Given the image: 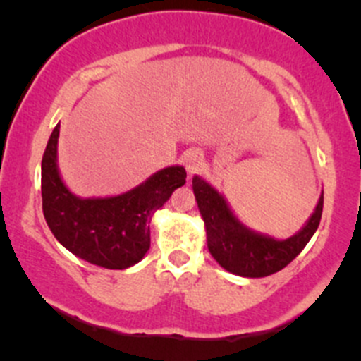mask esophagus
<instances>
[{
  "label": "esophagus",
  "instance_id": "obj_1",
  "mask_svg": "<svg viewBox=\"0 0 361 361\" xmlns=\"http://www.w3.org/2000/svg\"><path fill=\"white\" fill-rule=\"evenodd\" d=\"M204 160H202V155L199 154V152H188L187 155H185V167H187L188 174H195L201 171Z\"/></svg>",
  "mask_w": 361,
  "mask_h": 361
}]
</instances>
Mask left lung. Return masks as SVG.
<instances>
[{"label":"left lung","instance_id":"1","mask_svg":"<svg viewBox=\"0 0 361 361\" xmlns=\"http://www.w3.org/2000/svg\"><path fill=\"white\" fill-rule=\"evenodd\" d=\"M195 201L206 224L207 248L228 272L245 278H265L290 264L318 228L323 213V195L305 227L286 241L255 234L228 209L225 199L202 178L192 180Z\"/></svg>","mask_w":361,"mask_h":361}]
</instances>
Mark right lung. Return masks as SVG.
<instances>
[{
    "label": "right lung",
    "instance_id": "1",
    "mask_svg": "<svg viewBox=\"0 0 361 361\" xmlns=\"http://www.w3.org/2000/svg\"><path fill=\"white\" fill-rule=\"evenodd\" d=\"M59 127L52 130L42 160L43 214L57 241L76 257L104 269H127L150 248V218L185 185V167L159 171L127 194L78 199L64 187L56 164Z\"/></svg>",
    "mask_w": 361,
    "mask_h": 361
}]
</instances>
